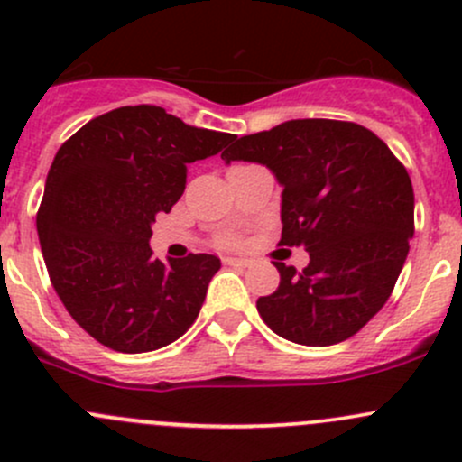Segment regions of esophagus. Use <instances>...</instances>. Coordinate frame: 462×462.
Listing matches in <instances>:
<instances>
[{"mask_svg":"<svg viewBox=\"0 0 462 462\" xmlns=\"http://www.w3.org/2000/svg\"><path fill=\"white\" fill-rule=\"evenodd\" d=\"M225 264H229V266H249L251 260H246V258H225Z\"/></svg>","mask_w":462,"mask_h":462,"instance_id":"esophagus-1","label":"esophagus"}]
</instances>
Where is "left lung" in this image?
Segmentation results:
<instances>
[{"instance_id": "1", "label": "left lung", "mask_w": 462, "mask_h": 462, "mask_svg": "<svg viewBox=\"0 0 462 462\" xmlns=\"http://www.w3.org/2000/svg\"><path fill=\"white\" fill-rule=\"evenodd\" d=\"M222 160L266 164L282 184L280 245L304 246L302 271L273 263L280 287L258 298L271 331L307 346L358 334L389 300L413 236L402 162L369 128L291 120L236 137Z\"/></svg>"}]
</instances>
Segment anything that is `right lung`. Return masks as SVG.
Instances as JSON below:
<instances>
[{
	"label": "right lung",
	"mask_w": 462,
	"mask_h": 462,
	"mask_svg": "<svg viewBox=\"0 0 462 462\" xmlns=\"http://www.w3.org/2000/svg\"><path fill=\"white\" fill-rule=\"evenodd\" d=\"M233 140L140 104L93 117L60 146L37 236L66 311L104 346L155 351L196 322L220 260L189 254L162 263L149 246L151 225L184 193L187 164Z\"/></svg>",
	"instance_id": "add662e5"
}]
</instances>
